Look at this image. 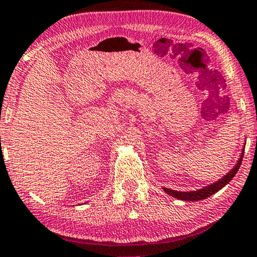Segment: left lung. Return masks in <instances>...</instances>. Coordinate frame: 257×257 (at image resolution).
Returning a JSON list of instances; mask_svg holds the SVG:
<instances>
[{
    "instance_id": "obj_1",
    "label": "left lung",
    "mask_w": 257,
    "mask_h": 257,
    "mask_svg": "<svg viewBox=\"0 0 257 257\" xmlns=\"http://www.w3.org/2000/svg\"><path fill=\"white\" fill-rule=\"evenodd\" d=\"M243 153H244V150L242 151V154H241V158L239 159V161L235 165V167L230 170V172L225 175L224 177L220 178V180L215 182V183L211 184V185H207V187L200 189V190H197V191H190V192H182V191H175V190H170V189H167V188H163L165 189V191L168 193V195L175 197V198H178L181 200H190V202H195V200H202V199H205L207 197H210L211 195H213L217 191L220 190L221 188H224L226 184L228 183V182L232 180V178L235 176V174L237 170H239L241 163H242V158H243Z\"/></svg>"
}]
</instances>
